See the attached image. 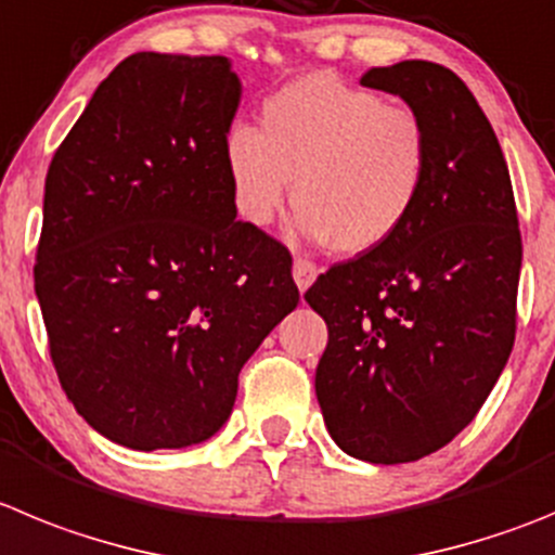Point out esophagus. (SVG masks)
I'll return each instance as SVG.
<instances>
[{
	"label": "esophagus",
	"mask_w": 555,
	"mask_h": 555,
	"mask_svg": "<svg viewBox=\"0 0 555 555\" xmlns=\"http://www.w3.org/2000/svg\"><path fill=\"white\" fill-rule=\"evenodd\" d=\"M292 274H294V283H297V286H299V292H305V288H308L313 281H317L319 267L313 261H308V258H294Z\"/></svg>",
	"instance_id": "34e87169"
}]
</instances>
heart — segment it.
<instances>
[{
  "mask_svg": "<svg viewBox=\"0 0 555 555\" xmlns=\"http://www.w3.org/2000/svg\"><path fill=\"white\" fill-rule=\"evenodd\" d=\"M225 170L236 215L267 228L286 203L297 231L338 256H363L415 215L431 170V137L410 104L319 70L261 104V129L233 124Z\"/></svg>",
  "mask_w": 555,
  "mask_h": 555,
  "instance_id": "b5f03b06",
  "label": "heart"
}]
</instances>
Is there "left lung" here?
I'll list each match as a JSON object with an SVG mask.
<instances>
[{"label": "left lung", "mask_w": 555, "mask_h": 555, "mask_svg": "<svg viewBox=\"0 0 555 555\" xmlns=\"http://www.w3.org/2000/svg\"><path fill=\"white\" fill-rule=\"evenodd\" d=\"M360 85L424 115L429 184L390 242L333 263L305 299L327 322L317 399L330 435L349 456L399 465L449 446L501 377L522 238L495 131L454 70L404 60Z\"/></svg>", "instance_id": "1"}]
</instances>
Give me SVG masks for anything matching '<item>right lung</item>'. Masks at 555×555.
<instances>
[{
  "label": "right lung",
  "mask_w": 555,
  "mask_h": 555,
  "mask_svg": "<svg viewBox=\"0 0 555 555\" xmlns=\"http://www.w3.org/2000/svg\"><path fill=\"white\" fill-rule=\"evenodd\" d=\"M228 57L140 52L46 172L35 294L76 413L134 451L208 440L238 371L299 302L292 253L236 220Z\"/></svg>",
  "instance_id": "add662e5"
}]
</instances>
